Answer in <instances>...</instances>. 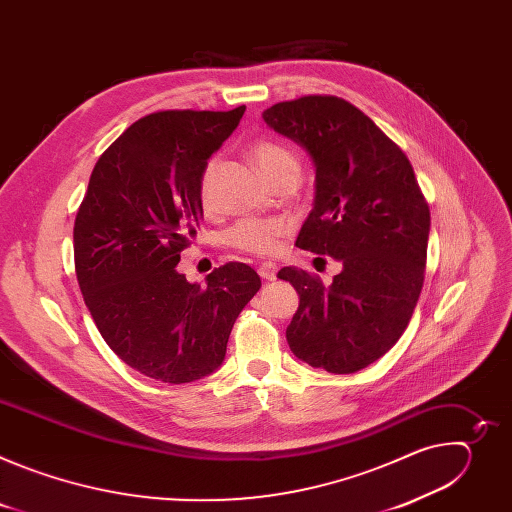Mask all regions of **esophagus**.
Wrapping results in <instances>:
<instances>
[{
    "label": "esophagus",
    "instance_id": "obj_1",
    "mask_svg": "<svg viewBox=\"0 0 512 512\" xmlns=\"http://www.w3.org/2000/svg\"><path fill=\"white\" fill-rule=\"evenodd\" d=\"M257 271H259L261 279H265V281H273L277 277V265L271 261H263Z\"/></svg>",
    "mask_w": 512,
    "mask_h": 512
}]
</instances>
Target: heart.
<instances>
[{
  "label": "heart",
  "mask_w": 512,
  "mask_h": 512,
  "mask_svg": "<svg viewBox=\"0 0 512 512\" xmlns=\"http://www.w3.org/2000/svg\"><path fill=\"white\" fill-rule=\"evenodd\" d=\"M251 154L263 172V176L275 184L281 178H296L300 174V160L296 152L279 137H259L251 145ZM216 168V160H208L198 182V196L204 208L212 204V174ZM289 233V225L283 218H241L235 223L225 241L229 247L251 253V255H275L281 249L285 235Z\"/></svg>",
  "instance_id": "1"
}]
</instances>
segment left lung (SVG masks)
I'll return each mask as SVG.
<instances>
[{
    "instance_id": "8db88e82",
    "label": "left lung",
    "mask_w": 512,
    "mask_h": 512,
    "mask_svg": "<svg viewBox=\"0 0 512 512\" xmlns=\"http://www.w3.org/2000/svg\"><path fill=\"white\" fill-rule=\"evenodd\" d=\"M263 119L316 164V200L296 245L342 265L332 285L296 267L277 273L300 294L287 344L314 369L356 373L389 352L413 316L429 206L403 150L352 103L306 95Z\"/></svg>"
}]
</instances>
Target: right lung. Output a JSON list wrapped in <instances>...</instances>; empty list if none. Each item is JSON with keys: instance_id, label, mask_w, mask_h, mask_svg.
I'll list each match as a JSON object with an SVG mask.
<instances>
[{"instance_id": "1", "label": "right lung", "mask_w": 512, "mask_h": 512, "mask_svg": "<svg viewBox=\"0 0 512 512\" xmlns=\"http://www.w3.org/2000/svg\"><path fill=\"white\" fill-rule=\"evenodd\" d=\"M245 113L170 109L141 117L103 152L75 218V271L109 348L137 373L190 383L221 367L235 320L261 287L245 263L206 285L176 269L202 202L200 174Z\"/></svg>"}]
</instances>
